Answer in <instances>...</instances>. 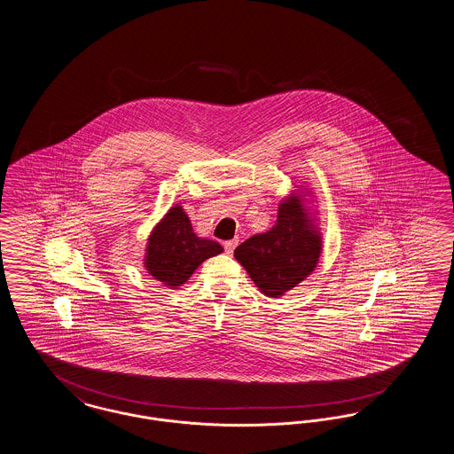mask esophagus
I'll list each match as a JSON object with an SVG mask.
<instances>
[{"label": "esophagus", "instance_id": "1", "mask_svg": "<svg viewBox=\"0 0 454 454\" xmlns=\"http://www.w3.org/2000/svg\"><path fill=\"white\" fill-rule=\"evenodd\" d=\"M238 245V238L235 239H230V241H224V252L228 254V255H231L233 254V250H235V247Z\"/></svg>", "mask_w": 454, "mask_h": 454}]
</instances>
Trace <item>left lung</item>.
I'll return each mask as SVG.
<instances>
[{"label":"left lung","mask_w":454,"mask_h":454,"mask_svg":"<svg viewBox=\"0 0 454 454\" xmlns=\"http://www.w3.org/2000/svg\"><path fill=\"white\" fill-rule=\"evenodd\" d=\"M300 194L282 199L276 224L248 238L235 250L260 293L281 298L304 281L317 267L322 254V237Z\"/></svg>","instance_id":"left-lung-1"}]
</instances>
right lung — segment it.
<instances>
[{"mask_svg":"<svg viewBox=\"0 0 454 454\" xmlns=\"http://www.w3.org/2000/svg\"><path fill=\"white\" fill-rule=\"evenodd\" d=\"M223 252L215 239L197 237L182 206H173L153 228L148 238L145 267L156 281L168 287L185 284L195 269Z\"/></svg>","mask_w":454,"mask_h":454,"instance_id":"obj_1","label":"right lung"}]
</instances>
